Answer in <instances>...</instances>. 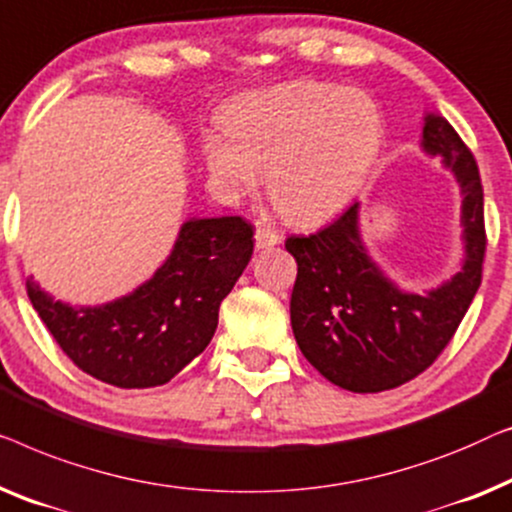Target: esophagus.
<instances>
[{"mask_svg":"<svg viewBox=\"0 0 512 512\" xmlns=\"http://www.w3.org/2000/svg\"><path fill=\"white\" fill-rule=\"evenodd\" d=\"M276 243H280V236L276 232H271V229H266V227H257V232H255L257 248H273Z\"/></svg>","mask_w":512,"mask_h":512,"instance_id":"obj_1","label":"esophagus"}]
</instances>
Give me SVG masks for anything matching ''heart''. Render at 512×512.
<instances>
[{"label":"heart","instance_id":"obj_1","mask_svg":"<svg viewBox=\"0 0 512 512\" xmlns=\"http://www.w3.org/2000/svg\"><path fill=\"white\" fill-rule=\"evenodd\" d=\"M201 143L222 197L266 192L287 220L320 222L348 204L383 148L385 115L369 92L297 81L250 92L220 115Z\"/></svg>","mask_w":512,"mask_h":512}]
</instances>
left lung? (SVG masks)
Here are the masks:
<instances>
[{
	"instance_id": "left-lung-1",
	"label": "left lung",
	"mask_w": 512,
	"mask_h": 512,
	"mask_svg": "<svg viewBox=\"0 0 512 512\" xmlns=\"http://www.w3.org/2000/svg\"><path fill=\"white\" fill-rule=\"evenodd\" d=\"M422 146L441 155L462 187L466 262L429 294L394 287L366 255L357 201L313 234L287 236L297 259L290 318L304 357L343 390H394L436 362L455 336L482 280L487 234L480 171L469 146L441 115H427Z\"/></svg>"
}]
</instances>
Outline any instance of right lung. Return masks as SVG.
Masks as SVG:
<instances>
[{
	"mask_svg": "<svg viewBox=\"0 0 512 512\" xmlns=\"http://www.w3.org/2000/svg\"><path fill=\"white\" fill-rule=\"evenodd\" d=\"M253 236L241 215L190 220L171 257L129 297L81 311L32 283L27 297L81 371L122 390L164 385L211 343L222 299L253 255Z\"/></svg>",
	"mask_w": 512,
	"mask_h": 512,
	"instance_id": "1",
	"label": "right lung"
}]
</instances>
